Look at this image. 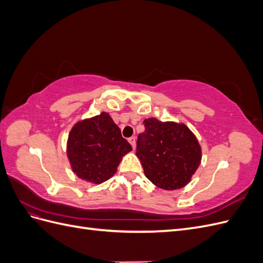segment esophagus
I'll return each mask as SVG.
<instances>
[{
    "instance_id": "obj_1",
    "label": "esophagus",
    "mask_w": 263,
    "mask_h": 263,
    "mask_svg": "<svg viewBox=\"0 0 263 263\" xmlns=\"http://www.w3.org/2000/svg\"><path fill=\"white\" fill-rule=\"evenodd\" d=\"M128 141H129V144L133 146V148L135 149V147H136V138L133 136V137L128 138Z\"/></svg>"
}]
</instances>
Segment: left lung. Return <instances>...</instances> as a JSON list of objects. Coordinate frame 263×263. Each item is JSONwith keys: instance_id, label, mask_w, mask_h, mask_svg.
Instances as JSON below:
<instances>
[{"instance_id": "obj_1", "label": "left lung", "mask_w": 263, "mask_h": 263, "mask_svg": "<svg viewBox=\"0 0 263 263\" xmlns=\"http://www.w3.org/2000/svg\"><path fill=\"white\" fill-rule=\"evenodd\" d=\"M144 125L136 155L147 179L163 190L185 186L201 161V147L193 133L183 124L157 118L145 119Z\"/></svg>"}]
</instances>
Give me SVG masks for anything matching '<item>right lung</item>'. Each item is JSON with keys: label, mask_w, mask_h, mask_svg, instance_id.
Instances as JSON below:
<instances>
[{"label": "right lung", "mask_w": 263, "mask_h": 263, "mask_svg": "<svg viewBox=\"0 0 263 263\" xmlns=\"http://www.w3.org/2000/svg\"><path fill=\"white\" fill-rule=\"evenodd\" d=\"M132 146L110 116L103 112L74 125L69 134L67 154L77 176L100 184L114 176Z\"/></svg>", "instance_id": "add662e5"}]
</instances>
